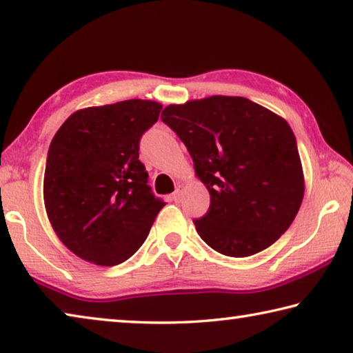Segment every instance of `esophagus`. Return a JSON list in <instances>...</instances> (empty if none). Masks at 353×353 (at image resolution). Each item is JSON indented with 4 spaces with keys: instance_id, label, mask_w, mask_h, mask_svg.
<instances>
[{
    "instance_id": "1",
    "label": "esophagus",
    "mask_w": 353,
    "mask_h": 353,
    "mask_svg": "<svg viewBox=\"0 0 353 353\" xmlns=\"http://www.w3.org/2000/svg\"><path fill=\"white\" fill-rule=\"evenodd\" d=\"M182 191H183V185L179 183L177 187H176V191H174V193L171 194V201H174V202H181V199H182Z\"/></svg>"
}]
</instances>
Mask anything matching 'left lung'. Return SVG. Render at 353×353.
Segmentation results:
<instances>
[{
    "label": "left lung",
    "instance_id": "1",
    "mask_svg": "<svg viewBox=\"0 0 353 353\" xmlns=\"http://www.w3.org/2000/svg\"><path fill=\"white\" fill-rule=\"evenodd\" d=\"M162 121L193 159L210 207L193 219L199 236L227 256L259 254L282 236L303 199L296 137L276 113L241 97L168 105Z\"/></svg>",
    "mask_w": 353,
    "mask_h": 353
}]
</instances>
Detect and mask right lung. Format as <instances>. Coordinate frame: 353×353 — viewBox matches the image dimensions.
<instances>
[{"instance_id": "add662e5", "label": "right lung", "mask_w": 353, "mask_h": 353, "mask_svg": "<svg viewBox=\"0 0 353 353\" xmlns=\"http://www.w3.org/2000/svg\"><path fill=\"white\" fill-rule=\"evenodd\" d=\"M162 104L129 99L74 112L50 145L43 198L48 218L71 252L101 266L130 259L165 202L139 160L143 134Z\"/></svg>"}]
</instances>
